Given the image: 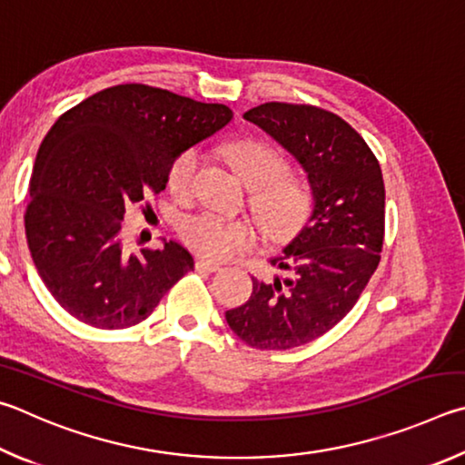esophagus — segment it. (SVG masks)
I'll return each instance as SVG.
<instances>
[{"label": "esophagus", "instance_id": "1", "mask_svg": "<svg viewBox=\"0 0 465 465\" xmlns=\"http://www.w3.org/2000/svg\"><path fill=\"white\" fill-rule=\"evenodd\" d=\"M195 270L214 273V272H220V265L212 263V262H206V259H198V262H195Z\"/></svg>", "mask_w": 465, "mask_h": 465}]
</instances>
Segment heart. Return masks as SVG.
<instances>
[{
	"mask_svg": "<svg viewBox=\"0 0 465 465\" xmlns=\"http://www.w3.org/2000/svg\"><path fill=\"white\" fill-rule=\"evenodd\" d=\"M224 157L242 182L251 187V206L267 231L288 232L306 218L312 190L302 175L286 169V157L278 146L262 138H237L224 146ZM200 169L195 149L179 151L169 161L165 182L175 200H190ZM179 237L193 253L210 262H226L253 245V231L241 220L214 214L185 218Z\"/></svg>",
	"mask_w": 465,
	"mask_h": 465,
	"instance_id": "b5f03b06",
	"label": "heart"
}]
</instances>
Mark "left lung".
Here are the masks:
<instances>
[{
	"label": "left lung",
	"instance_id": "8db88e82",
	"mask_svg": "<svg viewBox=\"0 0 465 465\" xmlns=\"http://www.w3.org/2000/svg\"><path fill=\"white\" fill-rule=\"evenodd\" d=\"M300 161L314 208L272 265L288 278L253 280V294L226 311L249 347L286 351L322 337L360 300L378 270L386 224L380 163L355 128L319 105L267 102L242 114Z\"/></svg>",
	"mask_w": 465,
	"mask_h": 465
}]
</instances>
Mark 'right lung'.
Here are the masks:
<instances>
[{"mask_svg":"<svg viewBox=\"0 0 465 465\" xmlns=\"http://www.w3.org/2000/svg\"><path fill=\"white\" fill-rule=\"evenodd\" d=\"M231 118L224 104L143 84L102 89L61 114L36 154L24 226L40 280L71 316L95 329L134 327L193 270L175 241L128 255L122 220L165 190L179 151Z\"/></svg>","mask_w":465,"mask_h":465,"instance_id":"add662e5","label":"right lung"}]
</instances>
